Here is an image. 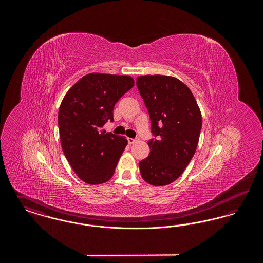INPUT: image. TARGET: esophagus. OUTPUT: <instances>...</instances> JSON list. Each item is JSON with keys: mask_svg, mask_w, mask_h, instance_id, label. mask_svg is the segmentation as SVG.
Masks as SVG:
<instances>
[{"mask_svg": "<svg viewBox=\"0 0 263 263\" xmlns=\"http://www.w3.org/2000/svg\"><path fill=\"white\" fill-rule=\"evenodd\" d=\"M138 140H139V139H137V138H136V139L128 138V143H129V144H134V143H136V142H137Z\"/></svg>", "mask_w": 263, "mask_h": 263, "instance_id": "1", "label": "esophagus"}]
</instances>
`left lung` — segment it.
Segmentation results:
<instances>
[{
  "label": "left lung",
  "mask_w": 263,
  "mask_h": 263,
  "mask_svg": "<svg viewBox=\"0 0 263 263\" xmlns=\"http://www.w3.org/2000/svg\"><path fill=\"white\" fill-rule=\"evenodd\" d=\"M137 88L148 108L150 155L139 163L143 179L154 186L174 182L191 161L200 136L202 116L191 90L175 77H138Z\"/></svg>",
  "instance_id": "left-lung-1"
}]
</instances>
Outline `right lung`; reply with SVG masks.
Listing matches in <instances>:
<instances>
[{
    "label": "right lung",
    "instance_id": "obj_1",
    "mask_svg": "<svg viewBox=\"0 0 263 263\" xmlns=\"http://www.w3.org/2000/svg\"><path fill=\"white\" fill-rule=\"evenodd\" d=\"M134 86L130 76L91 73L84 76L63 99L58 126L67 161L76 175L96 185L112 177L125 149V138L101 130L113 120L115 103Z\"/></svg>",
    "mask_w": 263,
    "mask_h": 263
}]
</instances>
